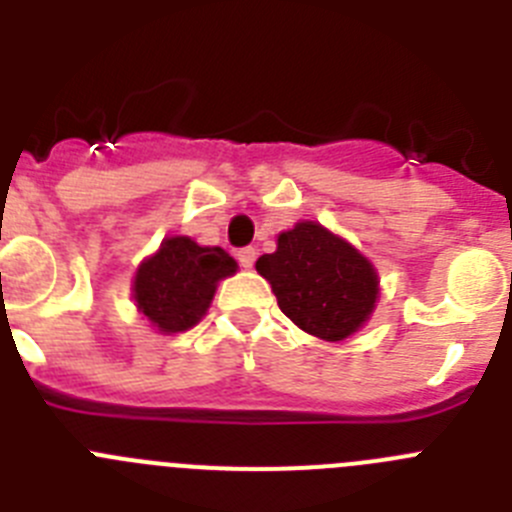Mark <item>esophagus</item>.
<instances>
[{"label": "esophagus", "instance_id": "1", "mask_svg": "<svg viewBox=\"0 0 512 512\" xmlns=\"http://www.w3.org/2000/svg\"><path fill=\"white\" fill-rule=\"evenodd\" d=\"M238 261H241L243 269H253V261H256V248H241V251H238Z\"/></svg>", "mask_w": 512, "mask_h": 512}]
</instances>
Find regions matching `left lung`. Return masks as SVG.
I'll return each mask as SVG.
<instances>
[{"label": "left lung", "mask_w": 512, "mask_h": 512, "mask_svg": "<svg viewBox=\"0 0 512 512\" xmlns=\"http://www.w3.org/2000/svg\"><path fill=\"white\" fill-rule=\"evenodd\" d=\"M256 271L271 284L279 310L300 330L341 343L364 328L379 302V274L356 246L315 220L277 235Z\"/></svg>", "instance_id": "1"}]
</instances>
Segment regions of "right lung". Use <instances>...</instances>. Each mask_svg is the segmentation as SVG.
I'll list each match as a JSON object with an SVG mask.
<instances>
[{"mask_svg":"<svg viewBox=\"0 0 512 512\" xmlns=\"http://www.w3.org/2000/svg\"><path fill=\"white\" fill-rule=\"evenodd\" d=\"M235 271L238 261L220 246H200L189 235H169L135 269V307L158 333H184L205 318L217 284Z\"/></svg>","mask_w":512,"mask_h":512,"instance_id":"add662e5","label":"right lung"}]
</instances>
